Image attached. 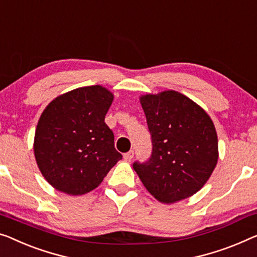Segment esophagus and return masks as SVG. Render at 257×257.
I'll return each mask as SVG.
<instances>
[{
	"label": "esophagus",
	"instance_id": "34e87169",
	"mask_svg": "<svg viewBox=\"0 0 257 257\" xmlns=\"http://www.w3.org/2000/svg\"><path fill=\"white\" fill-rule=\"evenodd\" d=\"M133 157H134V151L133 150H130L129 152L124 153V155H123V158H124L125 162H130V160L133 159Z\"/></svg>",
	"mask_w": 257,
	"mask_h": 257
}]
</instances>
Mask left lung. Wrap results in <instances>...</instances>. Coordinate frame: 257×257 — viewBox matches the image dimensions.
<instances>
[{"mask_svg": "<svg viewBox=\"0 0 257 257\" xmlns=\"http://www.w3.org/2000/svg\"><path fill=\"white\" fill-rule=\"evenodd\" d=\"M140 100L152 152L147 162L134 163V170L159 202L185 200L205 185L217 165L213 122L196 102L177 91L145 94Z\"/></svg>", "mask_w": 257, "mask_h": 257, "instance_id": "left-lung-1", "label": "left lung"}]
</instances>
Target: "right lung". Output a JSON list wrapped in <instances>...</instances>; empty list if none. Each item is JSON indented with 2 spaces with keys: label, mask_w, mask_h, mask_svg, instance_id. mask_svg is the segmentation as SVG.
Here are the masks:
<instances>
[{
  "label": "right lung",
  "mask_w": 257,
  "mask_h": 257,
  "mask_svg": "<svg viewBox=\"0 0 257 257\" xmlns=\"http://www.w3.org/2000/svg\"><path fill=\"white\" fill-rule=\"evenodd\" d=\"M113 94L100 85L55 98L41 114L34 136L38 167L55 189L83 195L100 185L122 155L105 123Z\"/></svg>",
  "instance_id": "right-lung-1"
}]
</instances>
